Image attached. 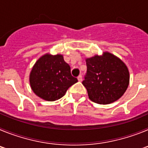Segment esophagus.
<instances>
[{
	"instance_id": "obj_1",
	"label": "esophagus",
	"mask_w": 148,
	"mask_h": 148,
	"mask_svg": "<svg viewBox=\"0 0 148 148\" xmlns=\"http://www.w3.org/2000/svg\"><path fill=\"white\" fill-rule=\"evenodd\" d=\"M78 78V82H82V75H78V78Z\"/></svg>"
}]
</instances>
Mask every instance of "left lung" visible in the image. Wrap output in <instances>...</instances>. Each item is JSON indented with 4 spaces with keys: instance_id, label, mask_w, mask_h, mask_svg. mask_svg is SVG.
Returning <instances> with one entry per match:
<instances>
[{
    "instance_id": "left-lung-1",
    "label": "left lung",
    "mask_w": 148,
    "mask_h": 148,
    "mask_svg": "<svg viewBox=\"0 0 148 148\" xmlns=\"http://www.w3.org/2000/svg\"><path fill=\"white\" fill-rule=\"evenodd\" d=\"M87 73L82 84L89 99L99 104L113 103L124 95L130 82L127 66L108 52L86 58Z\"/></svg>"
}]
</instances>
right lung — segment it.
<instances>
[{"label":"right lung","mask_w":148,"mask_h":148,"mask_svg":"<svg viewBox=\"0 0 148 148\" xmlns=\"http://www.w3.org/2000/svg\"><path fill=\"white\" fill-rule=\"evenodd\" d=\"M77 82L61 54H44L35 62L29 74L30 87L34 93L48 101L61 99Z\"/></svg>","instance_id":"1"}]
</instances>
